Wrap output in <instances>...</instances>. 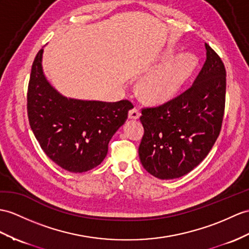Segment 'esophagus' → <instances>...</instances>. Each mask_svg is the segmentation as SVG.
I'll use <instances>...</instances> for the list:
<instances>
[{
	"label": "esophagus",
	"instance_id": "esophagus-1",
	"mask_svg": "<svg viewBox=\"0 0 249 249\" xmlns=\"http://www.w3.org/2000/svg\"><path fill=\"white\" fill-rule=\"evenodd\" d=\"M139 116H141V113H139L138 107H132L131 110H130V112H129V118H131V119H137V118H139Z\"/></svg>",
	"mask_w": 249,
	"mask_h": 249
}]
</instances>
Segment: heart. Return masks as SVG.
<instances>
[{
    "instance_id": "heart-1",
    "label": "heart",
    "mask_w": 249,
    "mask_h": 249,
    "mask_svg": "<svg viewBox=\"0 0 249 249\" xmlns=\"http://www.w3.org/2000/svg\"><path fill=\"white\" fill-rule=\"evenodd\" d=\"M195 66L196 60L190 54L175 57L144 79L142 87L143 96L153 101L169 99L178 92Z\"/></svg>"
}]
</instances>
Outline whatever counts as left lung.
Segmentation results:
<instances>
[{
  "label": "left lung",
  "mask_w": 249,
  "mask_h": 249,
  "mask_svg": "<svg viewBox=\"0 0 249 249\" xmlns=\"http://www.w3.org/2000/svg\"><path fill=\"white\" fill-rule=\"evenodd\" d=\"M206 61L185 92L157 107H142L143 136L138 148L151 175L173 179L193 170L219 137L226 97V70L205 43Z\"/></svg>",
  "instance_id": "obj_1"
}]
</instances>
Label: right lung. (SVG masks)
Masks as SVG:
<instances>
[{
  "label": "right lung",
  "instance_id": "right-lung-1",
  "mask_svg": "<svg viewBox=\"0 0 249 249\" xmlns=\"http://www.w3.org/2000/svg\"><path fill=\"white\" fill-rule=\"evenodd\" d=\"M36 56L27 89L29 125L50 159L64 170L82 173L102 162L108 142L128 118L129 100L102 102L68 99L54 89Z\"/></svg>",
  "mask_w": 249,
  "mask_h": 249
}]
</instances>
